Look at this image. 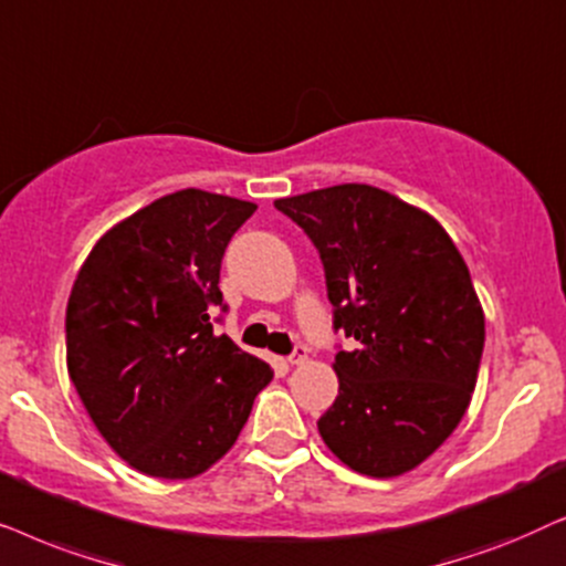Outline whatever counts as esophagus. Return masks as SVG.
<instances>
[{
    "instance_id": "1",
    "label": "esophagus",
    "mask_w": 566,
    "mask_h": 566,
    "mask_svg": "<svg viewBox=\"0 0 566 566\" xmlns=\"http://www.w3.org/2000/svg\"><path fill=\"white\" fill-rule=\"evenodd\" d=\"M305 359H307V346L297 344V346H295V352L290 354V365H303Z\"/></svg>"
}]
</instances>
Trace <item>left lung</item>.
<instances>
[{
	"mask_svg": "<svg viewBox=\"0 0 566 566\" xmlns=\"http://www.w3.org/2000/svg\"><path fill=\"white\" fill-rule=\"evenodd\" d=\"M326 271L338 396L318 432L344 465L394 479L424 463L463 419L484 352V311L453 240L424 209L367 184L276 199Z\"/></svg>",
	"mask_w": 566,
	"mask_h": 566,
	"instance_id": "left-lung-1",
	"label": "left lung"
}]
</instances>
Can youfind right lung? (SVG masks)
<instances>
[{"mask_svg":"<svg viewBox=\"0 0 566 566\" xmlns=\"http://www.w3.org/2000/svg\"><path fill=\"white\" fill-rule=\"evenodd\" d=\"M253 201L160 196L105 232L66 303V370L132 469L193 479L235 446L274 370L217 336L220 266Z\"/></svg>","mask_w":566,"mask_h":566,"instance_id":"right-lung-1","label":"right lung"}]
</instances>
